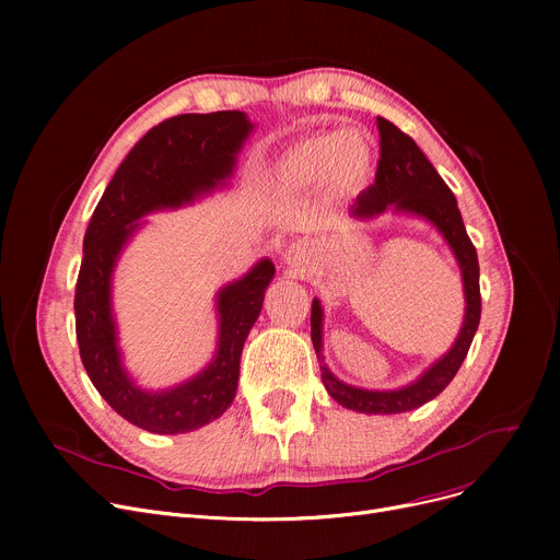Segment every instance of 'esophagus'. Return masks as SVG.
I'll list each match as a JSON object with an SVG mask.
<instances>
[{"label":"esophagus","mask_w":560,"mask_h":560,"mask_svg":"<svg viewBox=\"0 0 560 560\" xmlns=\"http://www.w3.org/2000/svg\"><path fill=\"white\" fill-rule=\"evenodd\" d=\"M308 260H311V247H308L306 243H295V245H292V247L288 249V254H285L288 268H290L292 272H298V275L308 268Z\"/></svg>","instance_id":"34e87169"}]
</instances>
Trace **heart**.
Wrapping results in <instances>:
<instances>
[{"label":"heart","mask_w":560,"mask_h":560,"mask_svg":"<svg viewBox=\"0 0 560 560\" xmlns=\"http://www.w3.org/2000/svg\"><path fill=\"white\" fill-rule=\"evenodd\" d=\"M372 170V138L354 127L308 133L292 142L277 163L281 184L290 188H308L322 182L336 192H354L363 188Z\"/></svg>","instance_id":"1"}]
</instances>
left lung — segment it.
Instances as JSON below:
<instances>
[{"mask_svg":"<svg viewBox=\"0 0 560 560\" xmlns=\"http://www.w3.org/2000/svg\"><path fill=\"white\" fill-rule=\"evenodd\" d=\"M381 136V156L374 184L361 192L351 206V218L370 220L393 209L429 220L447 245L452 247L463 275L465 288V319L460 334L443 359H438L418 381L397 390H363L338 381L327 365H319L322 381L329 395L345 408L370 416H393L413 410L443 393L463 365L467 349L472 345L481 319V290H479V258L477 249L465 231L458 203L443 176L435 172L422 154L416 140L397 129L386 117H376ZM311 340L317 359H322V306L313 300L311 306Z\"/></svg>","mask_w":560,"mask_h":560,"instance_id":"8db88e82","label":"left lung"}]
</instances>
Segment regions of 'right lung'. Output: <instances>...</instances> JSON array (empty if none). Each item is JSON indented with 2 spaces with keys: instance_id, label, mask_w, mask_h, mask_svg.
<instances>
[{
  "instance_id": "right-lung-1",
  "label": "right lung",
  "mask_w": 560,
  "mask_h": 560,
  "mask_svg": "<svg viewBox=\"0 0 560 560\" xmlns=\"http://www.w3.org/2000/svg\"><path fill=\"white\" fill-rule=\"evenodd\" d=\"M254 125L243 110L186 113L147 131L106 186L83 235V260L74 292L77 342L97 393L127 422L150 433H186L220 418L241 376L243 345L275 277L262 258L238 281L218 292L220 336L209 368L182 386L150 393L122 368L110 313L115 260L152 211L176 209L229 179L235 154Z\"/></svg>"
}]
</instances>
